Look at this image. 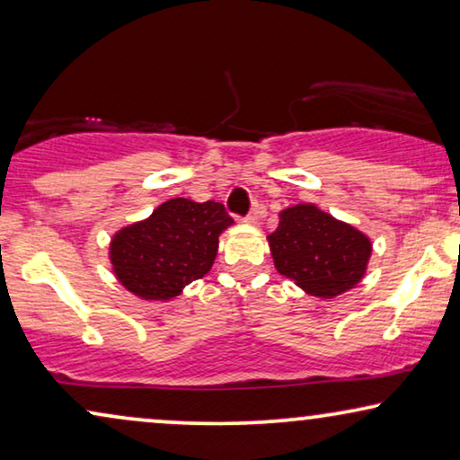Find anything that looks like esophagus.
<instances>
[{
    "label": "esophagus",
    "mask_w": 460,
    "mask_h": 460,
    "mask_svg": "<svg viewBox=\"0 0 460 460\" xmlns=\"http://www.w3.org/2000/svg\"><path fill=\"white\" fill-rule=\"evenodd\" d=\"M257 219H260V209H257V207H253V209L249 211V216L244 217V222H247V224H257Z\"/></svg>",
    "instance_id": "34e87169"
}]
</instances>
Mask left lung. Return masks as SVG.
<instances>
[{
	"label": "left lung",
	"instance_id": "1",
	"mask_svg": "<svg viewBox=\"0 0 460 460\" xmlns=\"http://www.w3.org/2000/svg\"><path fill=\"white\" fill-rule=\"evenodd\" d=\"M279 217L268 236L274 266L307 295L332 299L367 274L373 243L364 232L312 203L288 207Z\"/></svg>",
	"mask_w": 460,
	"mask_h": 460
}]
</instances>
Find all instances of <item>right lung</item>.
Here are the masks:
<instances>
[{
  "label": "right lung",
  "mask_w": 460,
  "mask_h": 460,
  "mask_svg": "<svg viewBox=\"0 0 460 460\" xmlns=\"http://www.w3.org/2000/svg\"><path fill=\"white\" fill-rule=\"evenodd\" d=\"M222 203L172 199L153 216L125 226L111 241V263L117 280L146 301H169L181 288L209 272L219 234L232 226Z\"/></svg>",
  "instance_id": "add662e5"
}]
</instances>
